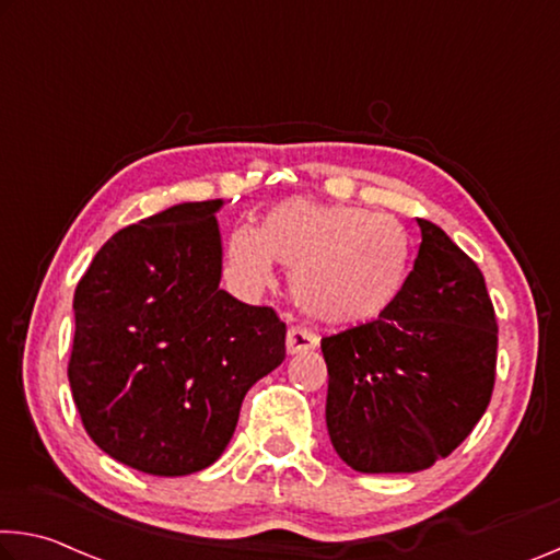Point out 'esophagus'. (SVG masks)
I'll use <instances>...</instances> for the list:
<instances>
[{"instance_id":"1","label":"esophagus","mask_w":560,"mask_h":560,"mask_svg":"<svg viewBox=\"0 0 560 560\" xmlns=\"http://www.w3.org/2000/svg\"><path fill=\"white\" fill-rule=\"evenodd\" d=\"M318 346V339L312 334L306 331V328H296L291 326L287 331V351L289 353H304V351H314Z\"/></svg>"}]
</instances>
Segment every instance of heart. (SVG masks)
<instances>
[{
    "label": "heart",
    "mask_w": 560,
    "mask_h": 560,
    "mask_svg": "<svg viewBox=\"0 0 560 560\" xmlns=\"http://www.w3.org/2000/svg\"><path fill=\"white\" fill-rule=\"evenodd\" d=\"M226 273L246 294L273 283V261L291 269L301 314L326 326H361L392 312L411 277V242L376 211L304 197L279 201L261 226L226 238Z\"/></svg>",
    "instance_id": "b5f03b06"
}]
</instances>
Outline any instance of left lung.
Instances as JSON below:
<instances>
[{
  "mask_svg": "<svg viewBox=\"0 0 560 560\" xmlns=\"http://www.w3.org/2000/svg\"><path fill=\"white\" fill-rule=\"evenodd\" d=\"M404 296L376 322L326 336V429L361 474H416L448 456L493 394L499 326L483 273L431 221Z\"/></svg>",
  "mask_w": 560,
  "mask_h": 560,
  "instance_id": "8db88e82",
  "label": "left lung"
}]
</instances>
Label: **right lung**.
Instances as JSON below:
<instances>
[{"instance_id": "obj_1", "label": "right lung", "mask_w": 560, "mask_h": 560, "mask_svg": "<svg viewBox=\"0 0 560 560\" xmlns=\"http://www.w3.org/2000/svg\"><path fill=\"white\" fill-rule=\"evenodd\" d=\"M221 207L184 201L121 229L77 283V411L104 454L141 474L214 464L248 388L287 357L273 308L219 289Z\"/></svg>"}]
</instances>
